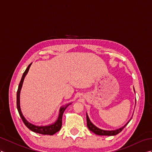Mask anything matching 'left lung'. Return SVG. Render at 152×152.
Here are the masks:
<instances>
[{
  "instance_id": "8db88e82",
  "label": "left lung",
  "mask_w": 152,
  "mask_h": 152,
  "mask_svg": "<svg viewBox=\"0 0 152 152\" xmlns=\"http://www.w3.org/2000/svg\"><path fill=\"white\" fill-rule=\"evenodd\" d=\"M135 91V90H134ZM131 120V119H130ZM129 121L128 122V123L130 122ZM128 123H126L125 125L124 126H123L122 128H119V129L118 130H111V131H108V130H103L102 129H99L98 127H96V126H94V124H93L91 121L89 119L88 117L87 114V127L89 130H90L91 132H94V133L96 135H108V136H111V135H115L117 134H118L119 133H120L121 132L123 129L125 127Z\"/></svg>"
}]
</instances>
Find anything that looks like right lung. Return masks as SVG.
Wrapping results in <instances>:
<instances>
[{
	"instance_id": "obj_1",
	"label": "right lung",
	"mask_w": 152,
	"mask_h": 152,
	"mask_svg": "<svg viewBox=\"0 0 152 152\" xmlns=\"http://www.w3.org/2000/svg\"><path fill=\"white\" fill-rule=\"evenodd\" d=\"M31 64H29L28 65V67H27L25 72H24V74H23L21 80L20 81V83H19V85H18V91H17V109H18L19 114H20V116L21 117L22 121L24 122V123L25 124V125L27 127H28L30 130H31L34 132H36V133H38V134H43V135H53L55 133H56V132H58V131L60 130V128H61V125H62V116H63L64 112L65 110L66 109V108H67L69 106V104L66 105L65 107H62V108H60V114H59V116H58V120L54 124H50V125H49V126H38L33 125V124L29 123L28 121H27L24 118V117L23 116L22 112H21V110H20V103H19V102H20V101H19V96H20V89H21V87H22L23 81H24V77L26 76V74L28 73V72L29 71V69L30 67Z\"/></svg>"
}]
</instances>
